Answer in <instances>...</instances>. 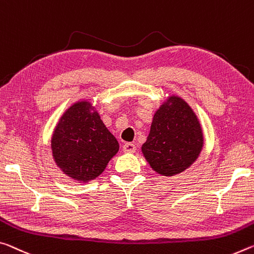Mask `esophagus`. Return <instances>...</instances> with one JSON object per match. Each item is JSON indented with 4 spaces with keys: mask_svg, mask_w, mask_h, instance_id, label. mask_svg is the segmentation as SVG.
<instances>
[{
    "mask_svg": "<svg viewBox=\"0 0 254 254\" xmlns=\"http://www.w3.org/2000/svg\"><path fill=\"white\" fill-rule=\"evenodd\" d=\"M123 151L127 152V154H133L135 151V144L134 143H131V142H127L123 146Z\"/></svg>",
    "mask_w": 254,
    "mask_h": 254,
    "instance_id": "esophagus-1",
    "label": "esophagus"
}]
</instances>
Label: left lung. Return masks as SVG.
<instances>
[{
  "mask_svg": "<svg viewBox=\"0 0 254 254\" xmlns=\"http://www.w3.org/2000/svg\"><path fill=\"white\" fill-rule=\"evenodd\" d=\"M204 143L203 131L191 106L170 95L157 111L141 151L148 164L163 176H174L196 162Z\"/></svg>",
  "mask_w": 254,
  "mask_h": 254,
  "instance_id": "left-lung-1",
  "label": "left lung"
}]
</instances>
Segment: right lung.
Instances as JSON below:
<instances>
[{
  "label": "right lung",
  "mask_w": 254,
  "mask_h": 254,
  "mask_svg": "<svg viewBox=\"0 0 254 254\" xmlns=\"http://www.w3.org/2000/svg\"><path fill=\"white\" fill-rule=\"evenodd\" d=\"M52 156L64 175L88 183L105 171L120 144L89 99L76 100L59 119L51 138Z\"/></svg>",
  "instance_id": "1"
}]
</instances>
